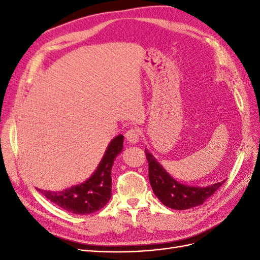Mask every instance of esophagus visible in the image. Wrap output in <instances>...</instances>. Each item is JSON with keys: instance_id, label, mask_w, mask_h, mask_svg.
Instances as JSON below:
<instances>
[{"instance_id": "1", "label": "esophagus", "mask_w": 260, "mask_h": 260, "mask_svg": "<svg viewBox=\"0 0 260 260\" xmlns=\"http://www.w3.org/2000/svg\"><path fill=\"white\" fill-rule=\"evenodd\" d=\"M125 139L129 143L136 144L140 141V132L137 129H130L125 133Z\"/></svg>"}]
</instances>
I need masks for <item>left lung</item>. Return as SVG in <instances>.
Returning <instances> with one entry per match:
<instances>
[{"label":"left lung","instance_id":"left-lung-1","mask_svg":"<svg viewBox=\"0 0 260 260\" xmlns=\"http://www.w3.org/2000/svg\"><path fill=\"white\" fill-rule=\"evenodd\" d=\"M145 155L148 162V179L153 192L165 206L171 209L183 210L202 205L225 181L205 187L182 184L172 178L151 153L146 151Z\"/></svg>","mask_w":260,"mask_h":260}]
</instances>
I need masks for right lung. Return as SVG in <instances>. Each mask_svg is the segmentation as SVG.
Listing matches in <instances>:
<instances>
[{
    "instance_id": "obj_1",
    "label": "right lung",
    "mask_w": 260,
    "mask_h": 260,
    "mask_svg": "<svg viewBox=\"0 0 260 260\" xmlns=\"http://www.w3.org/2000/svg\"><path fill=\"white\" fill-rule=\"evenodd\" d=\"M123 136L119 135L107 146L96 170L80 185L62 191H45L38 188L55 205L77 215L93 214L103 208L112 198V167L116 156L122 151Z\"/></svg>"
}]
</instances>
